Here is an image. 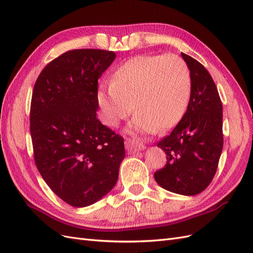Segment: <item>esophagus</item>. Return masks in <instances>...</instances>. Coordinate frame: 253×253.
Masks as SVG:
<instances>
[{
  "instance_id": "obj_1",
  "label": "esophagus",
  "mask_w": 253,
  "mask_h": 253,
  "mask_svg": "<svg viewBox=\"0 0 253 253\" xmlns=\"http://www.w3.org/2000/svg\"><path fill=\"white\" fill-rule=\"evenodd\" d=\"M125 147L129 151V153H136L139 150H143L145 146L143 144L139 143L135 140H126L125 141Z\"/></svg>"
}]
</instances>
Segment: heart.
Here are the masks:
<instances>
[{
    "label": "heart",
    "mask_w": 253,
    "mask_h": 253,
    "mask_svg": "<svg viewBox=\"0 0 253 253\" xmlns=\"http://www.w3.org/2000/svg\"><path fill=\"white\" fill-rule=\"evenodd\" d=\"M191 75L185 61L175 54L142 55L115 71L109 86L97 100L108 126L117 127L132 112V131L164 132L178 124L189 105Z\"/></svg>",
    "instance_id": "1"
}]
</instances>
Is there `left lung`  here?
Returning a JSON list of instances; mask_svg holds the SVG:
<instances>
[{"label":"left lung","mask_w":253,"mask_h":253,"mask_svg":"<svg viewBox=\"0 0 253 253\" xmlns=\"http://www.w3.org/2000/svg\"><path fill=\"white\" fill-rule=\"evenodd\" d=\"M181 56L190 70V102L174 130L157 144L168 161L154 176L163 189L193 196L207 189L218 167L223 145L222 104L207 69L191 56Z\"/></svg>","instance_id":"8db88e82"}]
</instances>
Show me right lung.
Wrapping results in <instances>:
<instances>
[{"label": "right lung", "instance_id": "right-lung-1", "mask_svg": "<svg viewBox=\"0 0 253 253\" xmlns=\"http://www.w3.org/2000/svg\"><path fill=\"white\" fill-rule=\"evenodd\" d=\"M114 59L111 50H69L42 70L34 86L30 120L36 167L72 207H88L109 193L125 158L123 136L96 118L98 78Z\"/></svg>", "mask_w": 253, "mask_h": 253}]
</instances>
